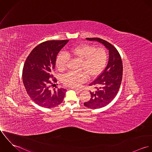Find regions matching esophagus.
Instances as JSON below:
<instances>
[{
  "label": "esophagus",
  "instance_id": "1",
  "mask_svg": "<svg viewBox=\"0 0 152 152\" xmlns=\"http://www.w3.org/2000/svg\"><path fill=\"white\" fill-rule=\"evenodd\" d=\"M74 90L75 92H78V93H80V92L82 91V90H81V89H76V88H74Z\"/></svg>",
  "mask_w": 152,
  "mask_h": 152
}]
</instances>
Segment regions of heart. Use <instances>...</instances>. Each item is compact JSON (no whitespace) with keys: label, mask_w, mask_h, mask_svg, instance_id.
<instances>
[{"label":"heart","mask_w":152,"mask_h":152,"mask_svg":"<svg viewBox=\"0 0 152 152\" xmlns=\"http://www.w3.org/2000/svg\"><path fill=\"white\" fill-rule=\"evenodd\" d=\"M73 57L81 61L80 72H69L62 77L63 83L67 87L78 88L89 78H94L98 76L105 68L108 54L105 48H96V46L83 44L73 47L65 53L58 55L56 65L58 70H65L69 57Z\"/></svg>","instance_id":"1"}]
</instances>
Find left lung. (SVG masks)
<instances>
[{
  "label": "left lung",
  "mask_w": 152,
  "mask_h": 152,
  "mask_svg": "<svg viewBox=\"0 0 152 152\" xmlns=\"http://www.w3.org/2000/svg\"><path fill=\"white\" fill-rule=\"evenodd\" d=\"M86 39L102 43L109 50L107 66L98 78L89 84L94 87V89L90 91V99L84 103V106L88 108H101L108 105L119 91L123 74L122 61L116 48L108 42L99 38Z\"/></svg>",
  "instance_id": "8db88e82"
}]
</instances>
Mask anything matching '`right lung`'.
I'll return each instance as SVG.
<instances>
[{
	"label": "right lung",
	"mask_w": 152,
	"mask_h": 152,
	"mask_svg": "<svg viewBox=\"0 0 152 152\" xmlns=\"http://www.w3.org/2000/svg\"><path fill=\"white\" fill-rule=\"evenodd\" d=\"M65 40L46 41L37 45L30 53L23 69V82L30 98L38 105L51 108L60 105L66 92L64 88L54 89L50 86L57 80L53 75L55 71L57 54L68 42Z\"/></svg>",
	"instance_id": "add662e5"
}]
</instances>
